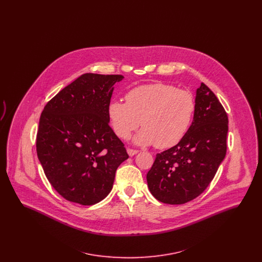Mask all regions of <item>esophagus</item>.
Returning a JSON list of instances; mask_svg holds the SVG:
<instances>
[{"label":"esophagus","mask_w":262,"mask_h":262,"mask_svg":"<svg viewBox=\"0 0 262 262\" xmlns=\"http://www.w3.org/2000/svg\"><path fill=\"white\" fill-rule=\"evenodd\" d=\"M127 154L129 155V156H134V155H136L138 153V150L132 149V148H127Z\"/></svg>","instance_id":"esophagus-1"}]
</instances>
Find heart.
Wrapping results in <instances>:
<instances>
[{
    "mask_svg": "<svg viewBox=\"0 0 262 262\" xmlns=\"http://www.w3.org/2000/svg\"><path fill=\"white\" fill-rule=\"evenodd\" d=\"M195 111L193 95L165 83L134 88L125 94V103L112 101L108 117L115 134L128 138L139 125L143 128L135 137L139 145L166 149L178 144L190 126Z\"/></svg>",
    "mask_w": 262,
    "mask_h": 262,
    "instance_id": "1",
    "label": "heart"
}]
</instances>
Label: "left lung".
I'll return each instance as SVG.
<instances>
[{
    "instance_id": "obj_1",
    "label": "left lung",
    "mask_w": 262,
    "mask_h": 262,
    "mask_svg": "<svg viewBox=\"0 0 262 262\" xmlns=\"http://www.w3.org/2000/svg\"><path fill=\"white\" fill-rule=\"evenodd\" d=\"M228 116L204 83L196 89L193 121L184 138L156 155L146 176L152 195L167 204H184L211 183L227 151Z\"/></svg>"
}]
</instances>
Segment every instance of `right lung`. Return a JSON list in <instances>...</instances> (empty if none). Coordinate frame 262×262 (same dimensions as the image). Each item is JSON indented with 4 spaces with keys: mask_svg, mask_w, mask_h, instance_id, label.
<instances>
[{
    "mask_svg": "<svg viewBox=\"0 0 262 262\" xmlns=\"http://www.w3.org/2000/svg\"><path fill=\"white\" fill-rule=\"evenodd\" d=\"M121 75L84 74L62 89L41 114L39 161L52 187L69 201L93 205L112 189L118 167L128 158L109 125L108 106Z\"/></svg>",
    "mask_w": 262,
    "mask_h": 262,
    "instance_id": "obj_1",
    "label": "right lung"
}]
</instances>
